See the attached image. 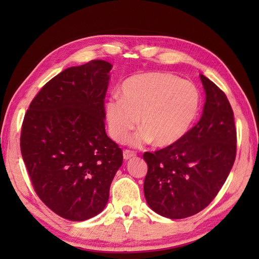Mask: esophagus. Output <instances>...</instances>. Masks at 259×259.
<instances>
[{"instance_id":"1","label":"esophagus","mask_w":259,"mask_h":259,"mask_svg":"<svg viewBox=\"0 0 259 259\" xmlns=\"http://www.w3.org/2000/svg\"><path fill=\"white\" fill-rule=\"evenodd\" d=\"M135 157H136V152L130 151V150H124L123 151V159H124V160H129V159L135 158Z\"/></svg>"}]
</instances>
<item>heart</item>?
<instances>
[{
    "label": "heart",
    "instance_id": "heart-1",
    "mask_svg": "<svg viewBox=\"0 0 259 259\" xmlns=\"http://www.w3.org/2000/svg\"><path fill=\"white\" fill-rule=\"evenodd\" d=\"M120 97L104 103L108 131L117 142H123L138 123L131 144L152 142L170 147L189 133L200 110L201 97L189 81L167 72H147L130 76L120 87Z\"/></svg>",
    "mask_w": 259,
    "mask_h": 259
}]
</instances>
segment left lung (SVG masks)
Returning <instances> with one entry per match:
<instances>
[{
    "instance_id": "left-lung-1",
    "label": "left lung",
    "mask_w": 259,
    "mask_h": 259,
    "mask_svg": "<svg viewBox=\"0 0 259 259\" xmlns=\"http://www.w3.org/2000/svg\"><path fill=\"white\" fill-rule=\"evenodd\" d=\"M199 76L206 101L198 123L176 145L144 153L147 203L170 219L190 217L206 208L222 189L236 158L233 109L212 81Z\"/></svg>"
}]
</instances>
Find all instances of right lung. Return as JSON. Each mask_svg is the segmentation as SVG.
<instances>
[{
  "label": "right lung",
  "mask_w": 259,
  "mask_h": 259,
  "mask_svg": "<svg viewBox=\"0 0 259 259\" xmlns=\"http://www.w3.org/2000/svg\"><path fill=\"white\" fill-rule=\"evenodd\" d=\"M111 69L102 60L65 69L33 99L22 124V158L35 192L72 222L103 210L122 164V151L104 128Z\"/></svg>",
  "instance_id": "1"
}]
</instances>
